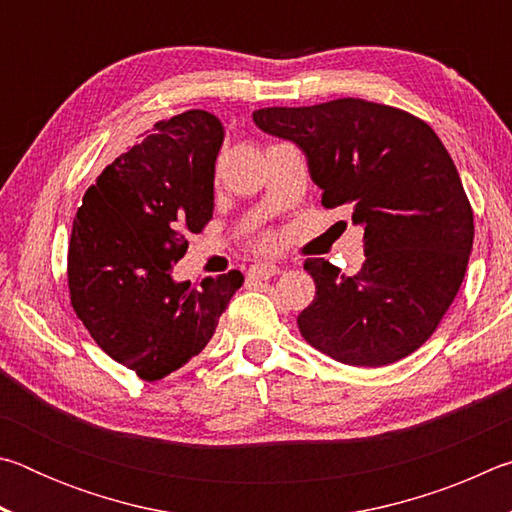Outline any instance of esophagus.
<instances>
[{
    "label": "esophagus",
    "instance_id": "obj_1",
    "mask_svg": "<svg viewBox=\"0 0 512 512\" xmlns=\"http://www.w3.org/2000/svg\"><path fill=\"white\" fill-rule=\"evenodd\" d=\"M277 273H280V268L275 264H253L248 268V280H271Z\"/></svg>",
    "mask_w": 512,
    "mask_h": 512
}]
</instances>
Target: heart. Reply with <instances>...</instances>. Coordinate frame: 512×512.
Masks as SVG:
<instances>
[{
  "instance_id": "heart-1",
  "label": "heart",
  "mask_w": 512,
  "mask_h": 512,
  "mask_svg": "<svg viewBox=\"0 0 512 512\" xmlns=\"http://www.w3.org/2000/svg\"><path fill=\"white\" fill-rule=\"evenodd\" d=\"M275 246V237L273 235H262L255 239V248L257 250H271Z\"/></svg>"
}]
</instances>
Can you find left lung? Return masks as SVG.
<instances>
[{"mask_svg":"<svg viewBox=\"0 0 512 512\" xmlns=\"http://www.w3.org/2000/svg\"><path fill=\"white\" fill-rule=\"evenodd\" d=\"M262 131L296 142L325 207H352L363 225L354 275L307 259L316 296L298 316L311 348L348 366L379 368L427 343L461 289L474 214L438 135L411 112L366 99L253 112Z\"/></svg>","mask_w":512,"mask_h":512,"instance_id":"obj_1","label":"left lung"}]
</instances>
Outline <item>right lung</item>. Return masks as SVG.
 I'll return each mask as SVG.
<instances>
[{
	"label": "right lung",
	"mask_w": 512,
	"mask_h": 512,
	"mask_svg": "<svg viewBox=\"0 0 512 512\" xmlns=\"http://www.w3.org/2000/svg\"><path fill=\"white\" fill-rule=\"evenodd\" d=\"M221 121L162 119L88 187L67 248L69 305L94 343L144 381L183 368L210 343L244 275L173 282L187 235L212 219Z\"/></svg>",
	"instance_id": "right-lung-1"
}]
</instances>
